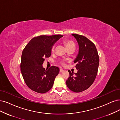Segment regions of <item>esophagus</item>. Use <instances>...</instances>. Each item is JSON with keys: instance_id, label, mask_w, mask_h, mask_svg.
<instances>
[{"instance_id": "esophagus-1", "label": "esophagus", "mask_w": 120, "mask_h": 120, "mask_svg": "<svg viewBox=\"0 0 120 120\" xmlns=\"http://www.w3.org/2000/svg\"><path fill=\"white\" fill-rule=\"evenodd\" d=\"M63 71H64V70H63V69H62V68H60V73L63 72Z\"/></svg>"}]
</instances>
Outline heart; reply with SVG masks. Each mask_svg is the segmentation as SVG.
Instances as JSON below:
<instances>
[{"instance_id": "b5f03b06", "label": "heart", "mask_w": 120, "mask_h": 120, "mask_svg": "<svg viewBox=\"0 0 120 120\" xmlns=\"http://www.w3.org/2000/svg\"><path fill=\"white\" fill-rule=\"evenodd\" d=\"M63 43L67 49H69L70 48H72V47H75V44L74 42L72 41H71V40L65 39V40H64ZM55 46L54 45L52 46V47L51 48V51L54 52L55 51ZM60 64L62 65H64V64H65L64 62L63 61H61Z\"/></svg>"}]
</instances>
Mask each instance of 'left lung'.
Here are the masks:
<instances>
[{
  "label": "left lung",
  "instance_id": "obj_1",
  "mask_svg": "<svg viewBox=\"0 0 120 120\" xmlns=\"http://www.w3.org/2000/svg\"><path fill=\"white\" fill-rule=\"evenodd\" d=\"M72 35L76 38L79 46V54L75 60L77 73L68 71L69 77L66 85L69 89L75 92L87 90L94 83L98 72L99 57L94 44L86 37L76 34Z\"/></svg>",
  "mask_w": 120,
  "mask_h": 120
}]
</instances>
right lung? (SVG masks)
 I'll return each instance as SVG.
<instances>
[{
  "instance_id": "add662e5",
  "label": "right lung",
  "mask_w": 120,
  "mask_h": 120,
  "mask_svg": "<svg viewBox=\"0 0 120 120\" xmlns=\"http://www.w3.org/2000/svg\"><path fill=\"white\" fill-rule=\"evenodd\" d=\"M63 35H41L32 38L22 52L21 71L26 84L32 90L44 94L52 88L59 69L52 66L45 69L42 64L45 58L51 55V48Z\"/></svg>"
}]
</instances>
